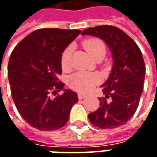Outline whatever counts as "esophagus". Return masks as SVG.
I'll return each mask as SVG.
<instances>
[{
  "mask_svg": "<svg viewBox=\"0 0 157 157\" xmlns=\"http://www.w3.org/2000/svg\"><path fill=\"white\" fill-rule=\"evenodd\" d=\"M78 99H79V100H82V99H85V98L86 97V94H78Z\"/></svg>",
  "mask_w": 157,
  "mask_h": 157,
  "instance_id": "esophagus-1",
  "label": "esophagus"
}]
</instances>
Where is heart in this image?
I'll return each mask as SVG.
<instances>
[{
    "label": "heart",
    "mask_w": 157,
    "mask_h": 157,
    "mask_svg": "<svg viewBox=\"0 0 157 157\" xmlns=\"http://www.w3.org/2000/svg\"><path fill=\"white\" fill-rule=\"evenodd\" d=\"M83 47L86 51L89 56L97 60L98 58L104 57L106 52L105 44L102 40L96 37H91L83 42ZM72 47L67 46L62 52L60 57V63L63 70H68L71 65ZM100 78L97 75L89 72H76L71 76L68 79V85L71 89L80 93L89 92L92 88L99 84Z\"/></svg>",
    "instance_id": "1"
}]
</instances>
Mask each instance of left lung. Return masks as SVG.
I'll use <instances>...</instances> for the list:
<instances>
[{"mask_svg": "<svg viewBox=\"0 0 157 157\" xmlns=\"http://www.w3.org/2000/svg\"><path fill=\"white\" fill-rule=\"evenodd\" d=\"M82 35L104 40L113 54L111 74L102 85L105 97L100 98V107L90 113L88 118L94 126L101 129L115 128L133 117L139 105L145 78L142 52L129 36L115 26L88 28Z\"/></svg>", "mask_w": 157, "mask_h": 157, "instance_id": "1", "label": "left lung"}]
</instances>
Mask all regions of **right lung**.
<instances>
[{"label":"right lung","mask_w":157,"mask_h":157,"mask_svg":"<svg viewBox=\"0 0 157 157\" xmlns=\"http://www.w3.org/2000/svg\"><path fill=\"white\" fill-rule=\"evenodd\" d=\"M81 31L46 28L36 29L15 46L10 55L8 75L17 111L31 127L41 131L63 128L69 120L78 94L65 90L58 78L62 74L63 51Z\"/></svg>","instance_id":"right-lung-1"}]
</instances>
